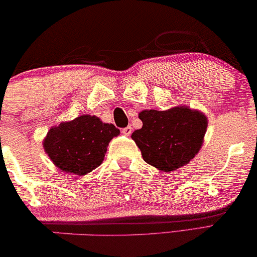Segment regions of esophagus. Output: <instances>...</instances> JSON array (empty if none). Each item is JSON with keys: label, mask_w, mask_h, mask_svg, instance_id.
<instances>
[{"label": "esophagus", "mask_w": 257, "mask_h": 257, "mask_svg": "<svg viewBox=\"0 0 257 257\" xmlns=\"http://www.w3.org/2000/svg\"><path fill=\"white\" fill-rule=\"evenodd\" d=\"M132 132H133V128L130 127V125H128V127H125V128L122 129V134H123V135H125V136H129L130 134H132Z\"/></svg>", "instance_id": "esophagus-1"}]
</instances>
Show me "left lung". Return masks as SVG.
I'll use <instances>...</instances> for the list:
<instances>
[{"label": "left lung", "instance_id": "obj_1", "mask_svg": "<svg viewBox=\"0 0 257 257\" xmlns=\"http://www.w3.org/2000/svg\"><path fill=\"white\" fill-rule=\"evenodd\" d=\"M143 127L133 133L144 162L171 172L188 164L202 147L208 120L189 107L168 110H142Z\"/></svg>", "mask_w": 257, "mask_h": 257}]
</instances>
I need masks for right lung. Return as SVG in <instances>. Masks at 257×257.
I'll return each mask as SVG.
<instances>
[{
  "instance_id": "obj_1",
  "label": "right lung",
  "mask_w": 257,
  "mask_h": 257,
  "mask_svg": "<svg viewBox=\"0 0 257 257\" xmlns=\"http://www.w3.org/2000/svg\"><path fill=\"white\" fill-rule=\"evenodd\" d=\"M120 130L100 118L82 115L49 130L44 141L45 151L61 171L84 175L104 160L107 145Z\"/></svg>"
}]
</instances>
